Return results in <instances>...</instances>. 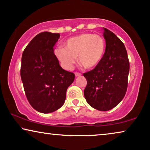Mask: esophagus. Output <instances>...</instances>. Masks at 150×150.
<instances>
[{"label":"esophagus","mask_w":150,"mask_h":150,"mask_svg":"<svg viewBox=\"0 0 150 150\" xmlns=\"http://www.w3.org/2000/svg\"><path fill=\"white\" fill-rule=\"evenodd\" d=\"M81 75H82V74H81V73H79V72H76V73H75V76H76V77L81 76Z\"/></svg>","instance_id":"1"}]
</instances>
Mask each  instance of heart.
I'll use <instances>...</instances> for the list:
<instances>
[{"instance_id": "obj_1", "label": "heart", "mask_w": 150, "mask_h": 150, "mask_svg": "<svg viewBox=\"0 0 150 150\" xmlns=\"http://www.w3.org/2000/svg\"><path fill=\"white\" fill-rule=\"evenodd\" d=\"M105 52V42L102 36L85 33L69 38L66 41L65 48H57L55 54L63 67L70 70L76 57L79 63L86 69L96 67L103 58Z\"/></svg>"}]
</instances>
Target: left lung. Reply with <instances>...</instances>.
Returning <instances> with one entry per match:
<instances>
[{"label": "left lung", "mask_w": 150, "mask_h": 150, "mask_svg": "<svg viewBox=\"0 0 150 150\" xmlns=\"http://www.w3.org/2000/svg\"><path fill=\"white\" fill-rule=\"evenodd\" d=\"M106 48L103 58L92 70L83 74L87 80L84 96L93 108L108 111L125 96L129 63L125 47L113 32L103 28Z\"/></svg>", "instance_id": "left-lung-1"}]
</instances>
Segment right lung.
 I'll return each instance as SVG.
<instances>
[{
	"instance_id": "add662e5",
	"label": "right lung",
	"mask_w": 150,
	"mask_h": 150,
	"mask_svg": "<svg viewBox=\"0 0 150 150\" xmlns=\"http://www.w3.org/2000/svg\"><path fill=\"white\" fill-rule=\"evenodd\" d=\"M59 34L48 32L36 35L22 55L21 80L25 95L34 110L54 112L63 105L68 87L75 75L63 69L54 53Z\"/></svg>"
}]
</instances>
